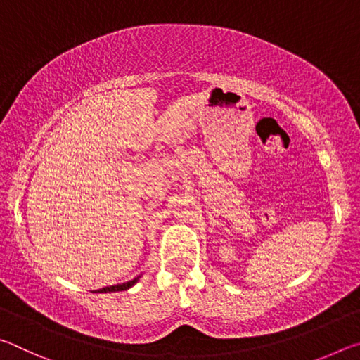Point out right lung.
<instances>
[{"label":"right lung","mask_w":360,"mask_h":360,"mask_svg":"<svg viewBox=\"0 0 360 360\" xmlns=\"http://www.w3.org/2000/svg\"><path fill=\"white\" fill-rule=\"evenodd\" d=\"M136 281H138V278L131 279V281L124 283V284H117V285H109V288H103V289L96 290V292H119V290H127L129 288H131V285L135 284Z\"/></svg>","instance_id":"add662e5"}]
</instances>
